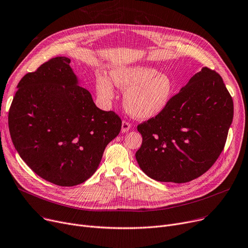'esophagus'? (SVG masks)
<instances>
[{"label":"esophagus","instance_id":"obj_1","mask_svg":"<svg viewBox=\"0 0 248 248\" xmlns=\"http://www.w3.org/2000/svg\"><path fill=\"white\" fill-rule=\"evenodd\" d=\"M129 128H131V124L124 121L122 123V133H126L129 131Z\"/></svg>","mask_w":248,"mask_h":248}]
</instances>
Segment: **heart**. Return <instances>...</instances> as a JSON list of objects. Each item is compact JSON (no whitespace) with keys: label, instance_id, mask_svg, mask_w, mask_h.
I'll return each instance as SVG.
<instances>
[{"label":"heart","instance_id":"b5f03b06","mask_svg":"<svg viewBox=\"0 0 248 248\" xmlns=\"http://www.w3.org/2000/svg\"><path fill=\"white\" fill-rule=\"evenodd\" d=\"M110 78L125 91L124 103L127 112L140 120L153 119L163 112L174 93L172 77L149 65L115 67L110 71ZM95 89L101 100H112L114 88L108 77L97 75Z\"/></svg>","mask_w":248,"mask_h":248}]
</instances>
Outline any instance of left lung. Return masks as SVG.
<instances>
[{"label": "left lung", "instance_id": "1", "mask_svg": "<svg viewBox=\"0 0 248 248\" xmlns=\"http://www.w3.org/2000/svg\"><path fill=\"white\" fill-rule=\"evenodd\" d=\"M233 100L221 76L207 67L190 78L163 112L138 125L136 159L160 182L186 183L209 170L223 151Z\"/></svg>", "mask_w": 248, "mask_h": 248}]
</instances>
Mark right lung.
Masks as SVG:
<instances>
[{"label":"right lung","instance_id":"obj_1","mask_svg":"<svg viewBox=\"0 0 248 248\" xmlns=\"http://www.w3.org/2000/svg\"><path fill=\"white\" fill-rule=\"evenodd\" d=\"M17 88L8 121L22 160L50 183H83L120 134V116L95 106L89 91L79 86L67 57L45 62L26 74Z\"/></svg>","mask_w":248,"mask_h":248}]
</instances>
